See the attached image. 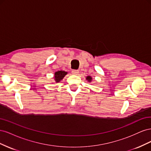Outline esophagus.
<instances>
[{
  "instance_id": "obj_1",
  "label": "esophagus",
  "mask_w": 151,
  "mask_h": 151,
  "mask_svg": "<svg viewBox=\"0 0 151 151\" xmlns=\"http://www.w3.org/2000/svg\"><path fill=\"white\" fill-rule=\"evenodd\" d=\"M72 73L74 75H77V74H78V73H79V71L77 70H72Z\"/></svg>"
}]
</instances>
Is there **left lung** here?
<instances>
[{
	"instance_id": "obj_1",
	"label": "left lung",
	"mask_w": 151,
	"mask_h": 151,
	"mask_svg": "<svg viewBox=\"0 0 151 151\" xmlns=\"http://www.w3.org/2000/svg\"><path fill=\"white\" fill-rule=\"evenodd\" d=\"M92 79H93L92 77H91V76H87L86 77V80L88 81L89 83H91V82L92 81Z\"/></svg>"
}]
</instances>
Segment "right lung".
Masks as SVG:
<instances>
[{
	"label": "right lung",
	"instance_id": "right-lung-1",
	"mask_svg": "<svg viewBox=\"0 0 151 151\" xmlns=\"http://www.w3.org/2000/svg\"><path fill=\"white\" fill-rule=\"evenodd\" d=\"M67 74V72H65L63 70H59L55 73V83H59L60 81H62L63 77H65V75Z\"/></svg>",
	"mask_w": 151,
	"mask_h": 151
}]
</instances>
